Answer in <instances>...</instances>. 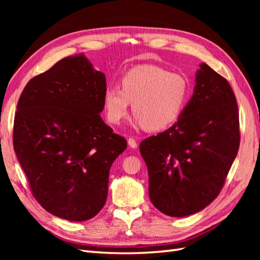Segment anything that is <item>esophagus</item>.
Masks as SVG:
<instances>
[{
	"label": "esophagus",
	"instance_id": "34e87169",
	"mask_svg": "<svg viewBox=\"0 0 260 260\" xmlns=\"http://www.w3.org/2000/svg\"><path fill=\"white\" fill-rule=\"evenodd\" d=\"M128 145L132 147V148H136L137 147V142L135 139H133V137H129L128 139Z\"/></svg>",
	"mask_w": 260,
	"mask_h": 260
}]
</instances>
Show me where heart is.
Listing matches in <instances>:
<instances>
[{
  "label": "heart",
  "mask_w": 260,
  "mask_h": 260,
  "mask_svg": "<svg viewBox=\"0 0 260 260\" xmlns=\"http://www.w3.org/2000/svg\"><path fill=\"white\" fill-rule=\"evenodd\" d=\"M120 88L104 93V110L109 123L118 125L129 113L147 131L164 129L175 123L190 98V82L184 75L154 64L137 66L120 78Z\"/></svg>",
  "instance_id": "heart-1"
}]
</instances>
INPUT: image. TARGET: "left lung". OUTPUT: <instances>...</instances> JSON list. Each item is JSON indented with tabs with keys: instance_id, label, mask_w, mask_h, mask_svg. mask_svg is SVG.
I'll return each mask as SVG.
<instances>
[{
	"instance_id": "left-lung-1",
	"label": "left lung",
	"mask_w": 260,
	"mask_h": 260,
	"mask_svg": "<svg viewBox=\"0 0 260 260\" xmlns=\"http://www.w3.org/2000/svg\"><path fill=\"white\" fill-rule=\"evenodd\" d=\"M178 121L145 139L151 202L170 217L201 211L219 196L240 144L239 112L229 82L206 63Z\"/></svg>"
}]
</instances>
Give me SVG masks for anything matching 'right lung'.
<instances>
[{
    "instance_id": "right-lung-1",
    "label": "right lung",
    "mask_w": 260,
    "mask_h": 260,
    "mask_svg": "<svg viewBox=\"0 0 260 260\" xmlns=\"http://www.w3.org/2000/svg\"><path fill=\"white\" fill-rule=\"evenodd\" d=\"M106 78L80 54L27 82L13 125V147L43 209L85 221L103 209L112 164L127 147L104 123Z\"/></svg>"
}]
</instances>
